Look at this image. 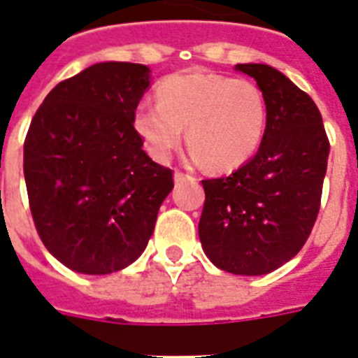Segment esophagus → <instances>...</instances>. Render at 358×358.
Wrapping results in <instances>:
<instances>
[{"label": "esophagus", "instance_id": "1", "mask_svg": "<svg viewBox=\"0 0 358 358\" xmlns=\"http://www.w3.org/2000/svg\"><path fill=\"white\" fill-rule=\"evenodd\" d=\"M187 178H191L189 174H184L182 171H174V182H176V184H182V182Z\"/></svg>", "mask_w": 358, "mask_h": 358}]
</instances>
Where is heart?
<instances>
[{
  "label": "heart",
  "instance_id": "b5f03b06",
  "mask_svg": "<svg viewBox=\"0 0 358 358\" xmlns=\"http://www.w3.org/2000/svg\"><path fill=\"white\" fill-rule=\"evenodd\" d=\"M157 103L141 102L134 129L148 156L167 163L182 143L193 162L213 171L241 167L255 156L267 124L266 96L255 81L210 72H178L156 87Z\"/></svg>",
  "mask_w": 358,
  "mask_h": 358
}]
</instances>
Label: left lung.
<instances>
[{"instance_id": "8db88e82", "label": "left lung", "mask_w": 358, "mask_h": 358, "mask_svg": "<svg viewBox=\"0 0 358 358\" xmlns=\"http://www.w3.org/2000/svg\"><path fill=\"white\" fill-rule=\"evenodd\" d=\"M236 70L255 78L266 96V131L256 156L236 173L202 180L199 238L213 266L255 277L292 260L310 236L329 139L314 100L282 72L256 63Z\"/></svg>"}]
</instances>
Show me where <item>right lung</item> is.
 <instances>
[{"instance_id": "add662e5", "label": "right lung", "mask_w": 358, "mask_h": 358, "mask_svg": "<svg viewBox=\"0 0 358 358\" xmlns=\"http://www.w3.org/2000/svg\"><path fill=\"white\" fill-rule=\"evenodd\" d=\"M150 69L96 63L53 87L31 120L24 176L36 232L72 271L108 275L134 264L174 187L143 150L134 111Z\"/></svg>"}]
</instances>
